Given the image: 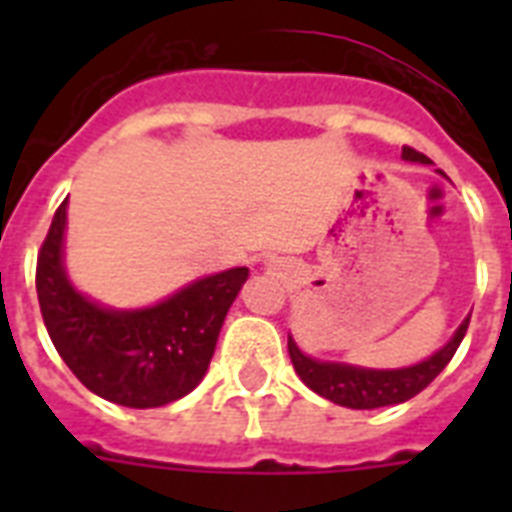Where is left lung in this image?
I'll list each match as a JSON object with an SVG mask.
<instances>
[{
  "instance_id": "obj_1",
  "label": "left lung",
  "mask_w": 512,
  "mask_h": 512,
  "mask_svg": "<svg viewBox=\"0 0 512 512\" xmlns=\"http://www.w3.org/2000/svg\"><path fill=\"white\" fill-rule=\"evenodd\" d=\"M401 156L406 162L430 164L428 156L409 146H404ZM468 324L470 319L462 321L460 329L454 332V337L446 342L444 348L420 364L406 366V369H361V366L316 361V358L305 356L292 337H289L287 348L300 380L311 390H316L319 396L340 406H348V409H377V406L404 404V401L417 396L420 390L428 388L430 382L444 372V366L452 361L462 337L468 332Z\"/></svg>"
}]
</instances>
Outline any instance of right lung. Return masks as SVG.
Masks as SVG:
<instances>
[{"instance_id":"obj_1","label":"right lung","mask_w":512,"mask_h":512,"mask_svg":"<svg viewBox=\"0 0 512 512\" xmlns=\"http://www.w3.org/2000/svg\"><path fill=\"white\" fill-rule=\"evenodd\" d=\"M66 201L36 257L44 327L76 380L95 396L151 409L191 393L207 374L225 313L247 268L215 273L143 311H108L79 295L63 271Z\"/></svg>"}]
</instances>
